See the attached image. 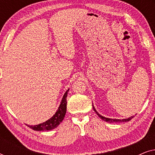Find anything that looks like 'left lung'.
Here are the masks:
<instances>
[{
  "label": "left lung",
  "mask_w": 155,
  "mask_h": 155,
  "mask_svg": "<svg viewBox=\"0 0 155 155\" xmlns=\"http://www.w3.org/2000/svg\"><path fill=\"white\" fill-rule=\"evenodd\" d=\"M92 107H93V109H94V111L96 112V114L98 115V116L99 118H101V119L103 120H104V121H107L108 123H120V122H127V121H129V120L132 119V118L134 117V116H130V117H129L128 118H124V119H116V118H107V117H104V116H101L99 114L98 112L97 111V110L95 109V108L94 107V105H93L92 104Z\"/></svg>",
  "instance_id": "8db88e82"
}]
</instances>
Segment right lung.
<instances>
[{
	"mask_svg": "<svg viewBox=\"0 0 155 155\" xmlns=\"http://www.w3.org/2000/svg\"><path fill=\"white\" fill-rule=\"evenodd\" d=\"M69 91V89L66 92H65L63 95L62 100L61 101L60 105L57 109L56 113L54 115L48 119L46 121L41 123L38 125H35V126H30V125L26 124L29 128L32 129V130H37V131H44V130H50L52 129L56 128L61 122L63 121V118L65 117V114H66V107H67V95L68 92Z\"/></svg>",
	"mask_w": 155,
	"mask_h": 155,
	"instance_id": "1",
	"label": "right lung"
}]
</instances>
